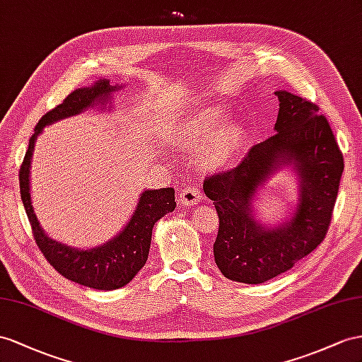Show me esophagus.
<instances>
[{
    "label": "esophagus",
    "mask_w": 362,
    "mask_h": 362,
    "mask_svg": "<svg viewBox=\"0 0 362 362\" xmlns=\"http://www.w3.org/2000/svg\"><path fill=\"white\" fill-rule=\"evenodd\" d=\"M202 191L192 185H188L187 188H183L179 192V203L183 206H192L197 205V203L202 200Z\"/></svg>",
    "instance_id": "1"
}]
</instances>
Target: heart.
I'll return each mask as SVG.
<instances>
[{"instance_id":"1","label":"heart","mask_w":362,"mask_h":362,"mask_svg":"<svg viewBox=\"0 0 362 362\" xmlns=\"http://www.w3.org/2000/svg\"><path fill=\"white\" fill-rule=\"evenodd\" d=\"M230 111L225 105L211 104L197 110L182 125V139L189 146H200L214 136L203 150V163L208 168H225L233 162L246 141L242 124L229 122Z\"/></svg>"}]
</instances>
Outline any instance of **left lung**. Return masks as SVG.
Listing matches in <instances>:
<instances>
[{
  "label": "left lung",
  "mask_w": 362,
  "mask_h": 362,
  "mask_svg": "<svg viewBox=\"0 0 362 362\" xmlns=\"http://www.w3.org/2000/svg\"><path fill=\"white\" fill-rule=\"evenodd\" d=\"M280 110L275 134L251 148L237 168L208 177L218 234L214 258L220 272L238 283L260 284L289 271L326 237L338 196L344 159L318 107L293 93L276 90ZM292 170L299 199L278 226L256 218L253 203L275 173Z\"/></svg>",
  "instance_id": "obj_1"
}]
</instances>
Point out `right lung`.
Returning <instances> with one entry per match:
<instances>
[{
	"label": "right lung",
	"mask_w": 362,
	"mask_h": 362,
	"mask_svg": "<svg viewBox=\"0 0 362 362\" xmlns=\"http://www.w3.org/2000/svg\"><path fill=\"white\" fill-rule=\"evenodd\" d=\"M122 87V84L111 86L110 81L99 79L90 87H82L70 93L62 104L44 115L36 124L35 133L29 141V150L25 151L20 170L21 200L41 252L67 280L98 291H115L127 286L145 266L156 221L175 208L174 189L160 188L142 191L134 212L119 234L110 238L107 243L81 249L58 242L42 229L32 205L30 168L35 142L42 133L44 127L81 115L88 108L99 107L100 110L107 108L110 111V108H113L108 105L111 104V96Z\"/></svg>",
	"instance_id": "obj_1"
}]
</instances>
